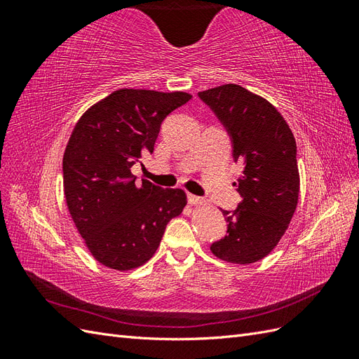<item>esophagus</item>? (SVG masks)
Here are the masks:
<instances>
[{"label": "esophagus", "mask_w": 359, "mask_h": 359, "mask_svg": "<svg viewBox=\"0 0 359 359\" xmlns=\"http://www.w3.org/2000/svg\"><path fill=\"white\" fill-rule=\"evenodd\" d=\"M189 203H190V205H205L206 201H205L203 198L194 196V194H189Z\"/></svg>", "instance_id": "1"}]
</instances>
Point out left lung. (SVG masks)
<instances>
[{"instance_id": "8db88e82", "label": "left lung", "mask_w": 359, "mask_h": 359, "mask_svg": "<svg viewBox=\"0 0 359 359\" xmlns=\"http://www.w3.org/2000/svg\"><path fill=\"white\" fill-rule=\"evenodd\" d=\"M231 135L243 172L233 186L241 202L222 211L227 233L211 245L224 262L248 265L268 256L295 214L299 196L297 142L285 118L264 97L226 83L199 93Z\"/></svg>"}]
</instances>
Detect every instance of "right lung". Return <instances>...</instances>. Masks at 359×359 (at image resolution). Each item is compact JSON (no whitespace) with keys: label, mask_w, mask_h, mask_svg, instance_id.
Returning <instances> with one entry per match:
<instances>
[{"label":"right lung","mask_w":359,"mask_h":359,"mask_svg":"<svg viewBox=\"0 0 359 359\" xmlns=\"http://www.w3.org/2000/svg\"><path fill=\"white\" fill-rule=\"evenodd\" d=\"M191 99L189 93L116 90L76 123L62 157L64 196L73 223L102 265L130 271L154 256L186 191L137 186L132 168L153 153L160 126Z\"/></svg>","instance_id":"right-lung-1"}]
</instances>
